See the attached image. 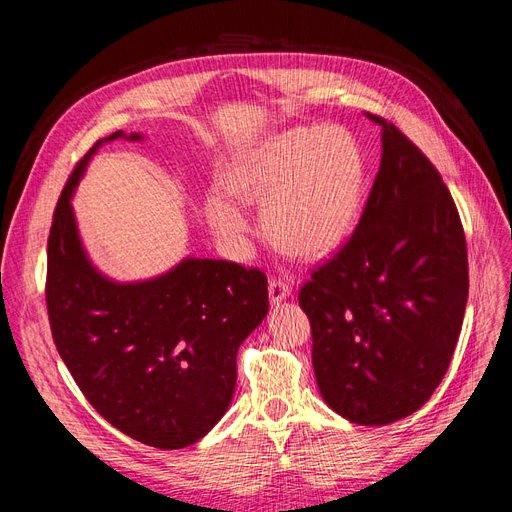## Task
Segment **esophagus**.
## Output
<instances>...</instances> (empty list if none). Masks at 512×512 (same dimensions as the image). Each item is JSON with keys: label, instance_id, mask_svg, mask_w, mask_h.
<instances>
[{"label": "esophagus", "instance_id": "1", "mask_svg": "<svg viewBox=\"0 0 512 512\" xmlns=\"http://www.w3.org/2000/svg\"><path fill=\"white\" fill-rule=\"evenodd\" d=\"M290 284L282 280H271L269 282V299L271 303H282L286 297H290Z\"/></svg>", "mask_w": 512, "mask_h": 512}]
</instances>
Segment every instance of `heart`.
Masks as SVG:
<instances>
[{"mask_svg":"<svg viewBox=\"0 0 512 512\" xmlns=\"http://www.w3.org/2000/svg\"><path fill=\"white\" fill-rule=\"evenodd\" d=\"M365 164L356 138L339 126H299L277 132L232 168L228 188L262 200V226L284 252L301 258L329 254L359 220ZM209 224L232 247L245 243L250 222L237 200L213 194Z\"/></svg>","mask_w":512,"mask_h":512,"instance_id":"1","label":"heart"}]
</instances>
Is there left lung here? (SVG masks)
<instances>
[{
	"instance_id": "obj_1",
	"label": "left lung",
	"mask_w": 512,
	"mask_h": 512,
	"mask_svg": "<svg viewBox=\"0 0 512 512\" xmlns=\"http://www.w3.org/2000/svg\"><path fill=\"white\" fill-rule=\"evenodd\" d=\"M382 158L348 243L303 284L322 399L356 425L416 412L451 365L468 303V250L453 196L382 117Z\"/></svg>"
}]
</instances>
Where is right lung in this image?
I'll return each instance as SVG.
<instances>
[{
	"label": "right lung",
	"instance_id": "right-lung-1",
	"mask_svg": "<svg viewBox=\"0 0 512 512\" xmlns=\"http://www.w3.org/2000/svg\"><path fill=\"white\" fill-rule=\"evenodd\" d=\"M76 164L53 215L46 307L74 382L108 423L156 448L198 442L228 410L237 350L269 312L267 275L237 262L183 258L143 282H115L89 260L72 196L91 156Z\"/></svg>",
	"mask_w": 512,
	"mask_h": 512
}]
</instances>
